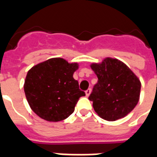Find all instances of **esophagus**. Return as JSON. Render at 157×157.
<instances>
[{
	"mask_svg": "<svg viewBox=\"0 0 157 157\" xmlns=\"http://www.w3.org/2000/svg\"><path fill=\"white\" fill-rule=\"evenodd\" d=\"M91 92H92V90H91V88H88L86 91V95L87 96V97H89L90 96V94H91Z\"/></svg>",
	"mask_w": 157,
	"mask_h": 157,
	"instance_id": "34e87169",
	"label": "esophagus"
}]
</instances>
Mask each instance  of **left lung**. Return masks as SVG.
I'll return each instance as SVG.
<instances>
[{
	"mask_svg": "<svg viewBox=\"0 0 157 157\" xmlns=\"http://www.w3.org/2000/svg\"><path fill=\"white\" fill-rule=\"evenodd\" d=\"M90 67L98 81L89 100L100 118L116 121L124 118L137 105L141 82L128 65L118 59L107 57Z\"/></svg>",
	"mask_w": 157,
	"mask_h": 157,
	"instance_id": "8db88e82",
	"label": "left lung"
}]
</instances>
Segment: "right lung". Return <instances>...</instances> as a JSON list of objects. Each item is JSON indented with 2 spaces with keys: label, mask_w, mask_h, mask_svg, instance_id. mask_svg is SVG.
Listing matches in <instances>:
<instances>
[{
  "label": "right lung",
  "mask_w": 157,
  "mask_h": 157,
  "mask_svg": "<svg viewBox=\"0 0 157 157\" xmlns=\"http://www.w3.org/2000/svg\"><path fill=\"white\" fill-rule=\"evenodd\" d=\"M78 69L77 62L51 58L29 70L23 87L27 101L37 115L47 121L58 122L74 112L79 98L85 96L73 77Z\"/></svg>",
  "instance_id": "obj_1"
}]
</instances>
